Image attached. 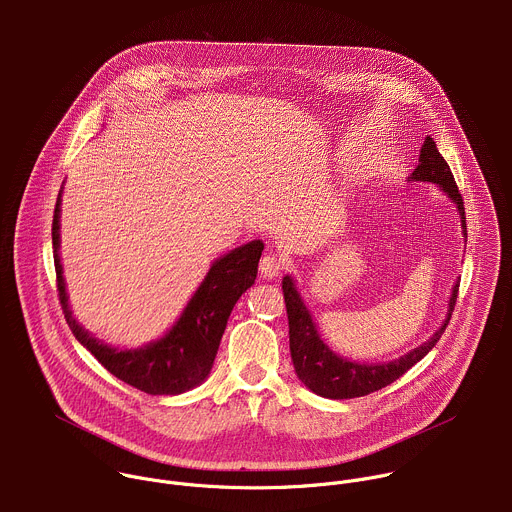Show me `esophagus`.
I'll use <instances>...</instances> for the list:
<instances>
[{"label": "esophagus", "instance_id": "esophagus-1", "mask_svg": "<svg viewBox=\"0 0 512 512\" xmlns=\"http://www.w3.org/2000/svg\"><path fill=\"white\" fill-rule=\"evenodd\" d=\"M283 269H285V263H283V259L277 257V255H265V257L261 259V263H259V271H261V275H263L265 279H273V277L281 275Z\"/></svg>", "mask_w": 512, "mask_h": 512}]
</instances>
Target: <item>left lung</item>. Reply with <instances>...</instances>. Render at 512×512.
<instances>
[{
	"instance_id": "obj_1",
	"label": "left lung",
	"mask_w": 512,
	"mask_h": 512,
	"mask_svg": "<svg viewBox=\"0 0 512 512\" xmlns=\"http://www.w3.org/2000/svg\"><path fill=\"white\" fill-rule=\"evenodd\" d=\"M413 180L421 182H433L440 186L456 204L462 216V227H466V212H464V200L458 190V184L454 180V174L448 166V162L437 152L433 137H425L419 154V166L415 168ZM458 283L454 285L452 298H450V310L444 326L437 330L427 342L417 346L415 350L407 352L405 356L383 362V364H360L350 362L338 354H334L324 340L320 338L310 312L306 310L298 289L289 277H283L281 289H283V300L287 310V322H289V350L291 360H294L296 373L300 381L314 391L320 397L326 399H352L369 395L373 391H379L399 377H403L415 362H419L446 332V326L450 324L456 298H458Z\"/></svg>"
}]
</instances>
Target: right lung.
<instances>
[{"label":"right lung","instance_id":"obj_1","mask_svg":"<svg viewBox=\"0 0 512 512\" xmlns=\"http://www.w3.org/2000/svg\"><path fill=\"white\" fill-rule=\"evenodd\" d=\"M60 196L52 218L56 289L68 328L119 381L150 395H180L200 385L210 369L237 300L255 283L263 251L261 241L247 243L218 259L192 296L176 326L158 342L139 350H117L91 338L68 310L62 265L58 259Z\"/></svg>","mask_w":512,"mask_h":512}]
</instances>
